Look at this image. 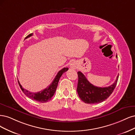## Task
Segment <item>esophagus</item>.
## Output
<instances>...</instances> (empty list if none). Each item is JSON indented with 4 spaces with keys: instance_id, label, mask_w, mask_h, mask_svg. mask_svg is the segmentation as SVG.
I'll use <instances>...</instances> for the list:
<instances>
[{
    "instance_id": "1",
    "label": "esophagus",
    "mask_w": 135,
    "mask_h": 135,
    "mask_svg": "<svg viewBox=\"0 0 135 135\" xmlns=\"http://www.w3.org/2000/svg\"><path fill=\"white\" fill-rule=\"evenodd\" d=\"M70 67L71 68H72V69H76V64L75 63H72L71 64H70Z\"/></svg>"
}]
</instances>
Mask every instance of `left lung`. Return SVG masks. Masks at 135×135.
<instances>
[{
	"mask_svg": "<svg viewBox=\"0 0 135 135\" xmlns=\"http://www.w3.org/2000/svg\"><path fill=\"white\" fill-rule=\"evenodd\" d=\"M77 74L79 77L77 93L82 100L87 104H97L105 100L113 92L119 76H117L113 84L108 87L100 88L91 84L81 72H78Z\"/></svg>",
	"mask_w": 135,
	"mask_h": 135,
	"instance_id": "obj_1",
	"label": "left lung"
}]
</instances>
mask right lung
<instances>
[{
    "instance_id": "1",
    "label": "right lung",
    "mask_w": 135,
    "mask_h": 135,
    "mask_svg": "<svg viewBox=\"0 0 135 135\" xmlns=\"http://www.w3.org/2000/svg\"><path fill=\"white\" fill-rule=\"evenodd\" d=\"M32 35H33V33H30L25 38H27ZM68 69V68H63V69H62L61 70L58 72L57 75H56V76H55V79H54L53 82H51V84H50L49 86H47L46 89H44L41 91H39V92H37V93H31L30 92V91H27V90L24 89L22 88V86L20 84L19 81L18 80V84L20 85V87L22 91L24 93V94L29 98L31 99L32 100H33L36 101L37 102L46 103L50 100L51 99V98L53 97V95L56 91V88H57L58 82L59 81L60 77L62 76L63 73L66 72Z\"/></svg>"
}]
</instances>
